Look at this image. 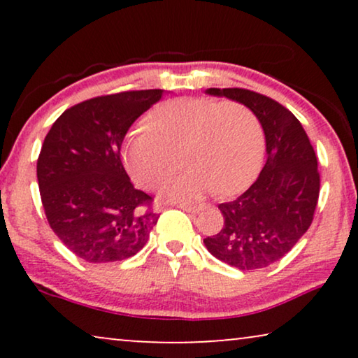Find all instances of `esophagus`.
I'll use <instances>...</instances> for the list:
<instances>
[{"label": "esophagus", "mask_w": 358, "mask_h": 358, "mask_svg": "<svg viewBox=\"0 0 358 358\" xmlns=\"http://www.w3.org/2000/svg\"><path fill=\"white\" fill-rule=\"evenodd\" d=\"M180 210H185V212H190V213H197L200 210L203 208V205H189V203H180L178 205Z\"/></svg>", "instance_id": "34e87169"}]
</instances>
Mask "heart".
<instances>
[{"mask_svg": "<svg viewBox=\"0 0 358 358\" xmlns=\"http://www.w3.org/2000/svg\"><path fill=\"white\" fill-rule=\"evenodd\" d=\"M148 124L127 136L122 158L143 187H156L173 173L174 155L182 150L187 171L164 185L171 200H195L217 190L238 194L256 179L264 155L256 115L238 102L179 97L164 102Z\"/></svg>", "mask_w": 358, "mask_h": 358, "instance_id": "b5f03b06", "label": "heart"}]
</instances>
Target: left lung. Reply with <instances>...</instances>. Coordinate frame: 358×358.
I'll use <instances>...</instances> for the list:
<instances>
[{
    "label": "left lung",
    "instance_id": "obj_1",
    "mask_svg": "<svg viewBox=\"0 0 358 358\" xmlns=\"http://www.w3.org/2000/svg\"><path fill=\"white\" fill-rule=\"evenodd\" d=\"M207 94L246 106L266 135V164L251 187L220 203L222 231L205 248L228 266L256 271L282 259L313 222L320 197L317 159L300 120L271 97L239 87H208Z\"/></svg>",
    "mask_w": 358,
    "mask_h": 358
}]
</instances>
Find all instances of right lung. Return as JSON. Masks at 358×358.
Wrapping results in <instances>:
<instances>
[{"label": "right lung", "instance_id": "add662e5", "mask_svg": "<svg viewBox=\"0 0 358 358\" xmlns=\"http://www.w3.org/2000/svg\"><path fill=\"white\" fill-rule=\"evenodd\" d=\"M163 90L127 91L80 102L55 120L37 159L48 224L83 261H124L145 246L159 215L134 187L120 148L138 117Z\"/></svg>", "mask_w": 358, "mask_h": 358}]
</instances>
